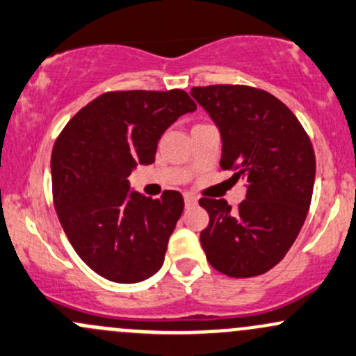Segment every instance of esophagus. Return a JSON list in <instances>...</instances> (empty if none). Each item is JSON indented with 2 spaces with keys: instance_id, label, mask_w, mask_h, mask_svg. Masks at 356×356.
Instances as JSON below:
<instances>
[{
  "instance_id": "obj_1",
  "label": "esophagus",
  "mask_w": 356,
  "mask_h": 356,
  "mask_svg": "<svg viewBox=\"0 0 356 356\" xmlns=\"http://www.w3.org/2000/svg\"><path fill=\"white\" fill-rule=\"evenodd\" d=\"M185 205L186 207H192V205H197V197L192 193H185Z\"/></svg>"
}]
</instances>
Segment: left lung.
<instances>
[{
  "label": "left lung",
  "mask_w": 356,
  "mask_h": 356,
  "mask_svg": "<svg viewBox=\"0 0 356 356\" xmlns=\"http://www.w3.org/2000/svg\"><path fill=\"white\" fill-rule=\"evenodd\" d=\"M222 139L220 168L244 179L246 198H200L209 225L200 243L210 265L234 278L266 273L299 236L316 178L311 139L289 106L268 91L241 85L192 88Z\"/></svg>",
  "instance_id": "8db88e82"
}]
</instances>
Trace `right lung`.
<instances>
[{
    "mask_svg": "<svg viewBox=\"0 0 356 356\" xmlns=\"http://www.w3.org/2000/svg\"><path fill=\"white\" fill-rule=\"evenodd\" d=\"M197 105L183 90L110 91L67 122L51 158L60 225L79 258L106 280L136 284L163 266L185 202L131 192L137 164L154 163L161 136Z\"/></svg>",
    "mask_w": 356,
    "mask_h": 356,
    "instance_id": "right-lung-1",
    "label": "right lung"
}]
</instances>
